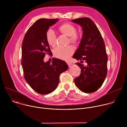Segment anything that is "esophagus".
Masks as SVG:
<instances>
[{
	"label": "esophagus",
	"instance_id": "obj_1",
	"mask_svg": "<svg viewBox=\"0 0 127 127\" xmlns=\"http://www.w3.org/2000/svg\"><path fill=\"white\" fill-rule=\"evenodd\" d=\"M66 63H67V64L68 65V66H71V65L72 64H71L70 62H67Z\"/></svg>",
	"mask_w": 127,
	"mask_h": 127
}]
</instances>
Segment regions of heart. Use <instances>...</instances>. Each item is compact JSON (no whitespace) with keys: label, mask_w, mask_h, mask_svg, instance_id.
Masks as SVG:
<instances>
[{"label":"heart","mask_w":127,"mask_h":127,"mask_svg":"<svg viewBox=\"0 0 127 127\" xmlns=\"http://www.w3.org/2000/svg\"><path fill=\"white\" fill-rule=\"evenodd\" d=\"M59 32L69 37L68 43L74 45L77 44L80 39V33L76 32V27L70 23H64L58 28ZM46 39L48 44L54 47L56 45L57 36L52 29H49L46 33ZM73 47L69 45L66 47H57L54 50V55L55 57L62 60L69 58L74 52Z\"/></svg>","instance_id":"1"}]
</instances>
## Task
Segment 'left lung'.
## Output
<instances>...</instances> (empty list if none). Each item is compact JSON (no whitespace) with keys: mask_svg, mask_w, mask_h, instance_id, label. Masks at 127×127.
<instances>
[{"mask_svg":"<svg viewBox=\"0 0 127 127\" xmlns=\"http://www.w3.org/2000/svg\"><path fill=\"white\" fill-rule=\"evenodd\" d=\"M82 27L83 36L79 48L73 56L87 63L76 64L81 73L74 79L76 86L85 93H92L102 85L107 74V55L102 35L94 22L88 17L72 20Z\"/></svg>","mask_w":127,"mask_h":127,"instance_id":"1","label":"left lung"}]
</instances>
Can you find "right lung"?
<instances>
[{
  "label": "right lung",
  "instance_id": "obj_1",
  "mask_svg": "<svg viewBox=\"0 0 127 127\" xmlns=\"http://www.w3.org/2000/svg\"><path fill=\"white\" fill-rule=\"evenodd\" d=\"M58 19H41L34 22L26 32L22 46L24 76L26 81L35 92L47 95L55 90L59 82V76L68 66L64 61L54 58L52 63H45L46 54L51 55L46 33L49 27Z\"/></svg>",
  "mask_w": 127,
  "mask_h": 127
}]
</instances>
